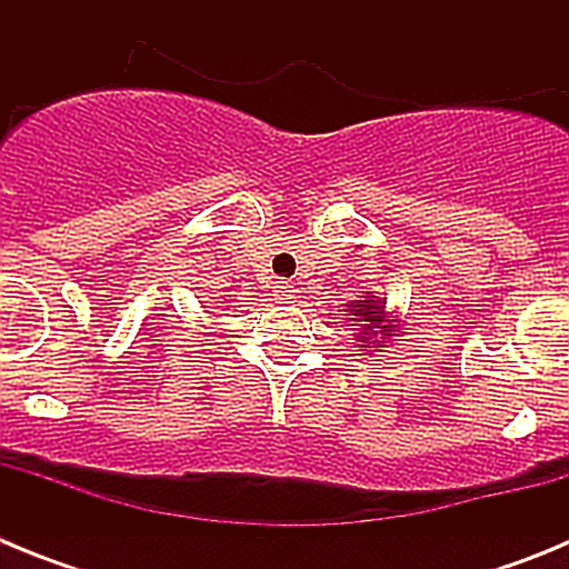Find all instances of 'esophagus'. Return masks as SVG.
<instances>
[{"label": "esophagus", "instance_id": "esophagus-1", "mask_svg": "<svg viewBox=\"0 0 569 569\" xmlns=\"http://www.w3.org/2000/svg\"><path fill=\"white\" fill-rule=\"evenodd\" d=\"M273 296L279 301H293L296 299V290H293V284H290V281H276Z\"/></svg>", "mask_w": 569, "mask_h": 569}]
</instances>
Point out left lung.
<instances>
[{
	"mask_svg": "<svg viewBox=\"0 0 569 569\" xmlns=\"http://www.w3.org/2000/svg\"><path fill=\"white\" fill-rule=\"evenodd\" d=\"M385 305L387 301H381L379 296H361L359 301H353V305H347L350 308V316H353V321H359V347H370L376 345V336H381V339H387V336H393V328L396 325H387V313H385ZM381 347V345H379Z\"/></svg>",
	"mask_w": 569,
	"mask_h": 569,
	"instance_id": "8db88e82",
	"label": "left lung"
}]
</instances>
